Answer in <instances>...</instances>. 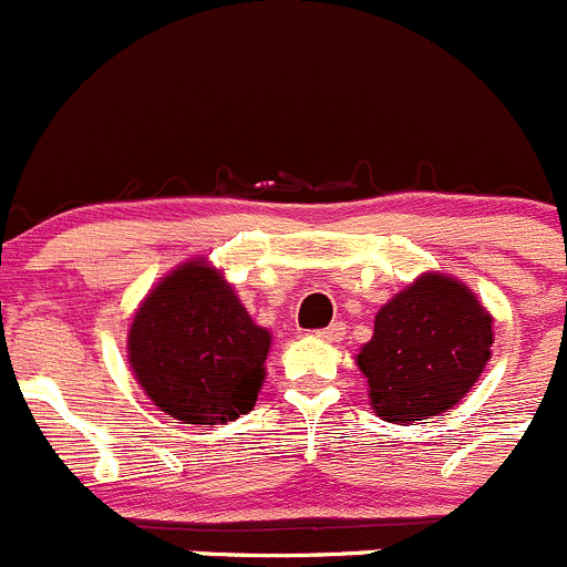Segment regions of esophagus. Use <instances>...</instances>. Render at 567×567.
Listing matches in <instances>:
<instances>
[{"instance_id": "esophagus-1", "label": "esophagus", "mask_w": 567, "mask_h": 567, "mask_svg": "<svg viewBox=\"0 0 567 567\" xmlns=\"http://www.w3.org/2000/svg\"><path fill=\"white\" fill-rule=\"evenodd\" d=\"M318 338L320 340H332V343H338V340L346 338V323H343V320H338V323H332V327L320 329Z\"/></svg>"}]
</instances>
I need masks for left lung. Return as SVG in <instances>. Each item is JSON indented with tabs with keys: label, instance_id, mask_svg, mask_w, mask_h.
<instances>
[{
	"label": "left lung",
	"instance_id": "left-lung-1",
	"mask_svg": "<svg viewBox=\"0 0 567 567\" xmlns=\"http://www.w3.org/2000/svg\"><path fill=\"white\" fill-rule=\"evenodd\" d=\"M491 315L460 280L423 275L374 318L358 365L385 423L437 417L477 383L491 358Z\"/></svg>",
	"mask_w": 567,
	"mask_h": 567
}]
</instances>
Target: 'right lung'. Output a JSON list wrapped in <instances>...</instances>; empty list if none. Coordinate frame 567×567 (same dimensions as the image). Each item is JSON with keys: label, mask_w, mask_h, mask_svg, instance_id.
Listing matches in <instances>:
<instances>
[{"label": "right lung", "mask_w": 567, "mask_h": 567, "mask_svg": "<svg viewBox=\"0 0 567 567\" xmlns=\"http://www.w3.org/2000/svg\"><path fill=\"white\" fill-rule=\"evenodd\" d=\"M269 332L255 327L233 287L189 260L147 295L127 338V358L147 398L193 425L252 412L264 383Z\"/></svg>", "instance_id": "obj_1"}]
</instances>
